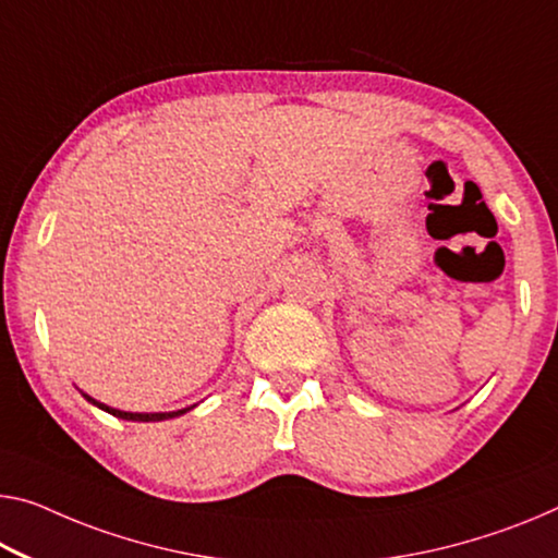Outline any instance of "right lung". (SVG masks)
Instances as JSON below:
<instances>
[{"label":"right lung","mask_w":558,"mask_h":558,"mask_svg":"<svg viewBox=\"0 0 558 558\" xmlns=\"http://www.w3.org/2000/svg\"><path fill=\"white\" fill-rule=\"evenodd\" d=\"M84 397H87V393H84ZM87 401H92L94 407L109 411L111 416L126 418V422H165V418L179 416V414H184V411H190V409H182V411H169V414H167V411H165V414H132V411H119V409H111V407H107V404H99V401L92 399V397H87Z\"/></svg>","instance_id":"1"}]
</instances>
